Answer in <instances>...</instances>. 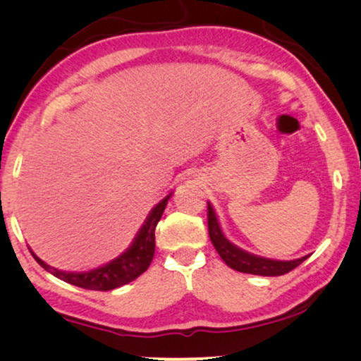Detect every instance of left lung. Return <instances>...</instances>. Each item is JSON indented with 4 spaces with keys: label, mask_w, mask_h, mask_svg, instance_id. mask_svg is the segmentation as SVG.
Listing matches in <instances>:
<instances>
[{
    "label": "left lung",
    "mask_w": 361,
    "mask_h": 361,
    "mask_svg": "<svg viewBox=\"0 0 361 361\" xmlns=\"http://www.w3.org/2000/svg\"><path fill=\"white\" fill-rule=\"evenodd\" d=\"M207 228H209V238L214 247L219 252L220 258H222L230 268L239 271V273L255 276H282L290 273V271L295 269L296 267H300V264L307 258L302 257L290 262H279L249 254V252L239 249L238 245L230 243L228 239L225 238L211 203H207Z\"/></svg>",
    "instance_id": "left-lung-1"
}]
</instances>
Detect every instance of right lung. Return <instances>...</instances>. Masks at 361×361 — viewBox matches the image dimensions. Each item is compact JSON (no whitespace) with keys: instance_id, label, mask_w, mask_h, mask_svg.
Segmentation results:
<instances>
[{"instance_id":"obj_1","label":"right lung","mask_w":361,"mask_h":361,"mask_svg":"<svg viewBox=\"0 0 361 361\" xmlns=\"http://www.w3.org/2000/svg\"><path fill=\"white\" fill-rule=\"evenodd\" d=\"M169 198L171 193L150 211L144 225L141 226V230L137 231L135 241H133V244L122 255H118L112 262L106 263L97 269L85 271V273H66V271H59L49 267L41 258H37L33 252H31V255L35 257V260L47 273L54 274L55 277H59V279L68 283H73L75 287L99 290V292H107V290L122 287L125 283L135 281L136 277L141 276L150 267V262L155 254V228L157 224L160 222Z\"/></svg>"}]
</instances>
